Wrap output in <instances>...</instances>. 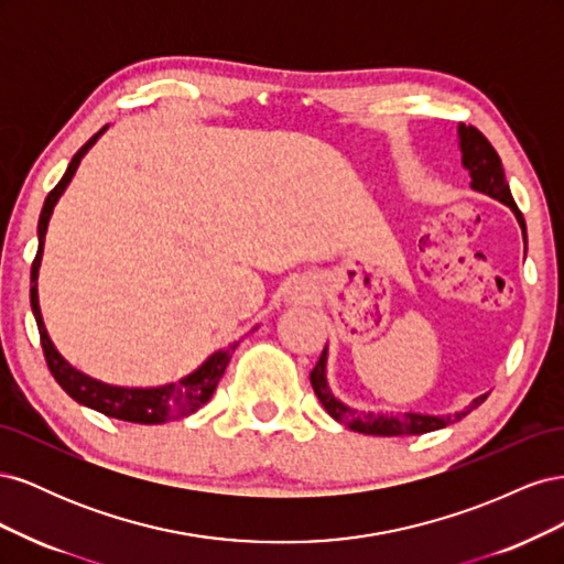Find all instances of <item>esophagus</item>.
I'll return each instance as SVG.
<instances>
[{"instance_id":"esophagus-1","label":"esophagus","mask_w":564,"mask_h":564,"mask_svg":"<svg viewBox=\"0 0 564 564\" xmlns=\"http://www.w3.org/2000/svg\"><path fill=\"white\" fill-rule=\"evenodd\" d=\"M296 299H299V301H308L311 296H308V292H305V289H301V286H299V292H296Z\"/></svg>"}]
</instances>
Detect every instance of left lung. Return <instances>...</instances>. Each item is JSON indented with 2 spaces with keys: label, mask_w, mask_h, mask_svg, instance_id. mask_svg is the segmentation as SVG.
<instances>
[{
  "label": "left lung",
  "mask_w": 564,
  "mask_h": 564,
  "mask_svg": "<svg viewBox=\"0 0 564 564\" xmlns=\"http://www.w3.org/2000/svg\"><path fill=\"white\" fill-rule=\"evenodd\" d=\"M458 148H460V162L468 169L470 174V187L477 193H485L494 199L503 202L506 207H510V212L516 214L518 224L522 228V235L527 240V228H524V218L522 212L518 209V204L510 195V187L503 174L501 166V158L497 155V150L491 148V143L485 139L482 131H477L475 127H466L458 124ZM311 383L317 400L322 402V406L327 409V414L332 419H336L338 423H346L350 431L365 433V435H383V437H392V435H423L431 431H440L445 425L460 421L466 414H470L475 406H480L487 395L475 398L473 404L464 412H456L454 416H431V414H402V416H392V414H371V412H357L352 406H346L340 400L334 398V392L329 390L327 383V346H324L319 362L315 365V369L311 371Z\"/></svg>",
  "instance_id": "obj_1"
}]
</instances>
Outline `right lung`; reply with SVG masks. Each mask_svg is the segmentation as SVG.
Listing matches in <instances>:
<instances>
[{"instance_id":"add662e5","label":"right lung","mask_w":564,"mask_h":564,"mask_svg":"<svg viewBox=\"0 0 564 564\" xmlns=\"http://www.w3.org/2000/svg\"><path fill=\"white\" fill-rule=\"evenodd\" d=\"M106 129L108 127L94 133L91 139L77 150V155L70 160V164H67L63 178L44 199L40 224H37L40 247H37V256H35V261H32V270H30V305H32V315H35V319H37L40 340H42V350L46 357L48 371L54 373V379L58 381V386L67 392V395L84 406L96 409V412L119 419V421L145 423V425L166 423L174 419L191 416L197 412L199 406L209 402V398L214 395V390H216L220 377H224V371H226L230 357L240 340H235V344H230L228 348L216 350L214 355H209L207 360L202 362V367H197L193 373H187V377H183L178 383H166V386H158V388H124V386H110L104 381H96V379L87 377V373L75 369L70 362H65L63 355L56 350V346L51 344V338L44 327V319H42V311H40L37 278H40L48 218H51V214H54L56 202L65 193L67 183L73 181L82 158L87 155L89 148L98 141V135H104Z\"/></svg>"}]
</instances>
